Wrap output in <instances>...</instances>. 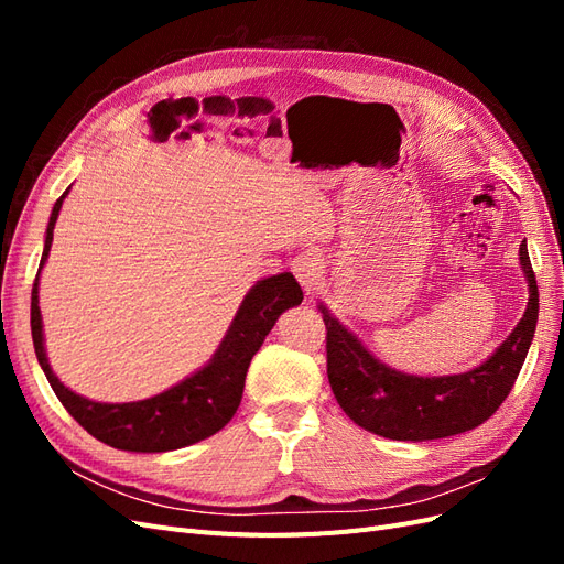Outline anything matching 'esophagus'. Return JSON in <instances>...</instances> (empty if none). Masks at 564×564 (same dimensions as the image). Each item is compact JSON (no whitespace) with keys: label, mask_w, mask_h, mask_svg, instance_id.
<instances>
[{"label":"esophagus","mask_w":564,"mask_h":564,"mask_svg":"<svg viewBox=\"0 0 564 564\" xmlns=\"http://www.w3.org/2000/svg\"><path fill=\"white\" fill-rule=\"evenodd\" d=\"M322 268H324L322 256L317 249H305L292 261V270H294L296 280L301 282L305 294H313L317 289L319 278H322Z\"/></svg>","instance_id":"esophagus-1"}]
</instances>
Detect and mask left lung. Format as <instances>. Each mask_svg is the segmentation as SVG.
<instances>
[{"label": "left lung", "instance_id": "obj_1", "mask_svg": "<svg viewBox=\"0 0 564 564\" xmlns=\"http://www.w3.org/2000/svg\"><path fill=\"white\" fill-rule=\"evenodd\" d=\"M529 301L522 319L487 360L452 377H414L377 360L324 305L327 327V377L340 409L360 425L388 440H437L477 429L513 388L539 319L536 275L527 242L520 245Z\"/></svg>", "mask_w": 564, "mask_h": 564}]
</instances>
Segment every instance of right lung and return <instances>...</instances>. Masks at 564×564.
<instances>
[{
  "label": "right lung",
  "mask_w": 564,
  "mask_h": 564,
  "mask_svg": "<svg viewBox=\"0 0 564 564\" xmlns=\"http://www.w3.org/2000/svg\"><path fill=\"white\" fill-rule=\"evenodd\" d=\"M67 193H70V187L56 199L54 212H51L44 253L35 286H32L30 303L32 344H35L40 367L44 369L56 398L84 431L115 449L155 454L181 449L195 445V442L204 437H212L224 429L235 416L237 406H240L251 357L259 352L265 336L275 327L278 317L286 308H294V305L303 301L299 282L294 280L292 272H280V275L256 282L245 296L240 311H237L226 338L220 340L212 360L199 371H195L193 377L183 379L174 388L160 392V395L124 404H108L82 398L70 388H65L56 373L51 371L44 350L42 313L37 296L40 272L48 259L51 242H54V226Z\"/></svg>",
  "instance_id": "1"
}]
</instances>
